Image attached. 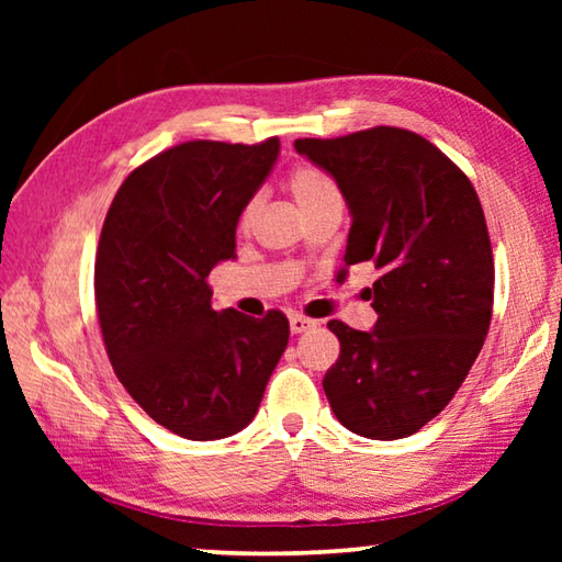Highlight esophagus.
<instances>
[{"mask_svg":"<svg viewBox=\"0 0 562 562\" xmlns=\"http://www.w3.org/2000/svg\"><path fill=\"white\" fill-rule=\"evenodd\" d=\"M315 327H317L315 319H307V317H302V315H292L290 317L292 335H302V331H310V329H315Z\"/></svg>","mask_w":562,"mask_h":562,"instance_id":"esophagus-1","label":"esophagus"}]
</instances>
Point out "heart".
<instances>
[{"label": "heart", "mask_w": 562, "mask_h": 562, "mask_svg": "<svg viewBox=\"0 0 562 562\" xmlns=\"http://www.w3.org/2000/svg\"><path fill=\"white\" fill-rule=\"evenodd\" d=\"M290 190H292L294 201L300 203L302 211H310V207L331 201V198H339L335 183H331V180L317 168L294 170L290 178ZM255 213H258V201H250L245 205V211L240 215V227H250Z\"/></svg>", "instance_id": "1"}]
</instances>
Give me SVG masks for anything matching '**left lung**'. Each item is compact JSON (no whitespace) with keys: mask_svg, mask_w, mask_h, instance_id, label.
Here are the masks:
<instances>
[{"mask_svg":"<svg viewBox=\"0 0 562 562\" xmlns=\"http://www.w3.org/2000/svg\"><path fill=\"white\" fill-rule=\"evenodd\" d=\"M294 150L345 195V268L372 262L376 322L329 319L339 359L322 386L341 426L394 441L429 424L459 392L488 335L493 252L479 195L463 170L418 133L376 126L297 138Z\"/></svg>","mask_w":562,"mask_h":562,"instance_id":"left-lung-1","label":"left lung"}]
</instances>
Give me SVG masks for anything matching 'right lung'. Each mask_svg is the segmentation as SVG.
I'll return each instance as SVG.
<instances>
[{
  "instance_id": "add662e5",
  "label": "right lung",
  "mask_w": 562,
  "mask_h": 562,
  "mask_svg": "<svg viewBox=\"0 0 562 562\" xmlns=\"http://www.w3.org/2000/svg\"><path fill=\"white\" fill-rule=\"evenodd\" d=\"M280 156L188 140L123 180L103 221L93 290L111 367L136 404L190 441L243 431L290 339L272 310H213L207 274L235 260V227Z\"/></svg>"
}]
</instances>
